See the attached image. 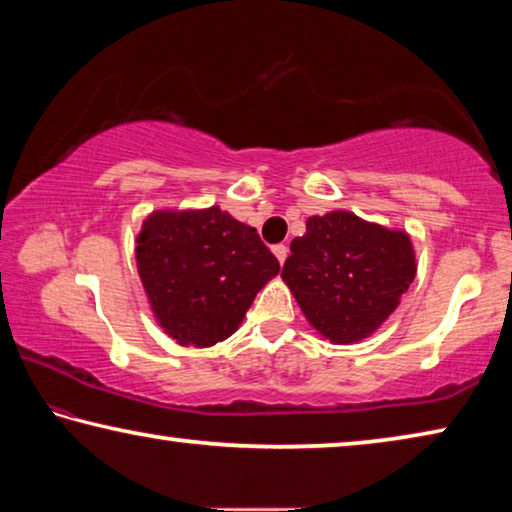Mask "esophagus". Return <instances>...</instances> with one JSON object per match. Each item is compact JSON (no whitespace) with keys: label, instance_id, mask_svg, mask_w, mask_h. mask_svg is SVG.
I'll list each match as a JSON object with an SVG mask.
<instances>
[{"label":"esophagus","instance_id":"obj_1","mask_svg":"<svg viewBox=\"0 0 512 512\" xmlns=\"http://www.w3.org/2000/svg\"><path fill=\"white\" fill-rule=\"evenodd\" d=\"M273 253H275V257H278L280 264H285V259L289 255V248L285 246V243H278V246H273Z\"/></svg>","mask_w":512,"mask_h":512}]
</instances>
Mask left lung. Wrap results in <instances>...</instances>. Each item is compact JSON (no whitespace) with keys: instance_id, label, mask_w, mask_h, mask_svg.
Masks as SVG:
<instances>
[{"instance_id":"left-lung-1","label":"left lung","mask_w":512,"mask_h":512,"mask_svg":"<svg viewBox=\"0 0 512 512\" xmlns=\"http://www.w3.org/2000/svg\"><path fill=\"white\" fill-rule=\"evenodd\" d=\"M415 275L408 232L342 209L307 218L282 269L305 319L332 344H358L373 335Z\"/></svg>"}]
</instances>
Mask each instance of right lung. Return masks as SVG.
Here are the masks:
<instances>
[{
    "label": "right lung",
    "instance_id": "right-lung-1",
    "mask_svg": "<svg viewBox=\"0 0 512 512\" xmlns=\"http://www.w3.org/2000/svg\"><path fill=\"white\" fill-rule=\"evenodd\" d=\"M136 269L166 335L207 348L241 326L280 264L255 227L214 205L152 212L136 237Z\"/></svg>",
    "mask_w": 512,
    "mask_h": 512
}]
</instances>
